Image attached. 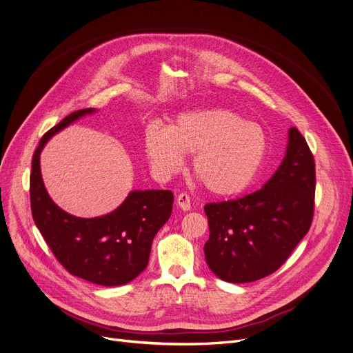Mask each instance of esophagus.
Segmentation results:
<instances>
[{
    "label": "esophagus",
    "mask_w": 353,
    "mask_h": 353,
    "mask_svg": "<svg viewBox=\"0 0 353 353\" xmlns=\"http://www.w3.org/2000/svg\"><path fill=\"white\" fill-rule=\"evenodd\" d=\"M176 203L181 210H190L192 205H190V197L188 193H180L176 199Z\"/></svg>",
    "instance_id": "obj_1"
}]
</instances>
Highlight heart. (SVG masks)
Here are the masks:
<instances>
[{
	"label": "heart",
	"instance_id": "1",
	"mask_svg": "<svg viewBox=\"0 0 353 353\" xmlns=\"http://www.w3.org/2000/svg\"><path fill=\"white\" fill-rule=\"evenodd\" d=\"M144 152L160 179H168L192 156V170L216 196L247 190L265 161L268 137L254 122L229 110L209 108L179 115L167 131L150 127Z\"/></svg>",
	"mask_w": 353,
	"mask_h": 353
}]
</instances>
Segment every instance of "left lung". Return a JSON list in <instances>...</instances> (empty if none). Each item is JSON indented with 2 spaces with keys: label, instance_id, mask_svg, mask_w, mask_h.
<instances>
[{
  "label": "left lung",
  "instance_id": "8db88e82",
  "mask_svg": "<svg viewBox=\"0 0 353 353\" xmlns=\"http://www.w3.org/2000/svg\"><path fill=\"white\" fill-rule=\"evenodd\" d=\"M314 190L313 152L293 127L285 157L263 189L205 205L210 235L203 250L212 272L241 284L277 271L309 232Z\"/></svg>",
  "mask_w": 353,
  "mask_h": 353
}]
</instances>
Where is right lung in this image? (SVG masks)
Returning a JSON list of instances; mask_svg holds the SVG:
<instances>
[{
	"instance_id": "add662e5",
	"label": "right lung",
	"mask_w": 353,
	"mask_h": 353,
	"mask_svg": "<svg viewBox=\"0 0 353 353\" xmlns=\"http://www.w3.org/2000/svg\"><path fill=\"white\" fill-rule=\"evenodd\" d=\"M94 111H74L41 137L32 160L30 205L41 236L66 271L112 287L130 283L145 270L151 242L170 218L174 197L170 190L131 192L114 212L90 219L76 218L52 201L40 173L41 148L52 135Z\"/></svg>"
}]
</instances>
